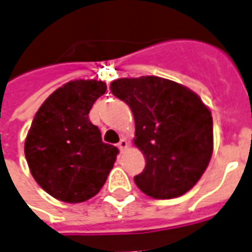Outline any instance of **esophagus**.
I'll return each mask as SVG.
<instances>
[{"label":"esophagus","mask_w":252,"mask_h":252,"mask_svg":"<svg viewBox=\"0 0 252 252\" xmlns=\"http://www.w3.org/2000/svg\"><path fill=\"white\" fill-rule=\"evenodd\" d=\"M117 147H119V150L120 151H124V150H126L128 148V142H126V139H121L120 142H119V144H117Z\"/></svg>","instance_id":"obj_1"}]
</instances>
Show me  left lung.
<instances>
[{
  "label": "left lung",
  "mask_w": 252,
  "mask_h": 252,
  "mask_svg": "<svg viewBox=\"0 0 252 252\" xmlns=\"http://www.w3.org/2000/svg\"><path fill=\"white\" fill-rule=\"evenodd\" d=\"M110 92L133 113V144L146 158V167L135 177L137 188L157 200L189 191L213 153L209 108L189 88L155 75L116 79Z\"/></svg>",
  "instance_id": "1"
}]
</instances>
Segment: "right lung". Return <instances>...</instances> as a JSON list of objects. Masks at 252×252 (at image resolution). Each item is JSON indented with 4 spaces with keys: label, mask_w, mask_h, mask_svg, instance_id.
I'll use <instances>...</instances> for the list:
<instances>
[{
    "label": "right lung",
    "mask_w": 252,
    "mask_h": 252,
    "mask_svg": "<svg viewBox=\"0 0 252 252\" xmlns=\"http://www.w3.org/2000/svg\"><path fill=\"white\" fill-rule=\"evenodd\" d=\"M106 83L75 79L57 89L36 112L25 139L31 174L41 189L68 204L98 193L113 169L119 150L102 143L89 112Z\"/></svg>",
    "instance_id": "1"
}]
</instances>
